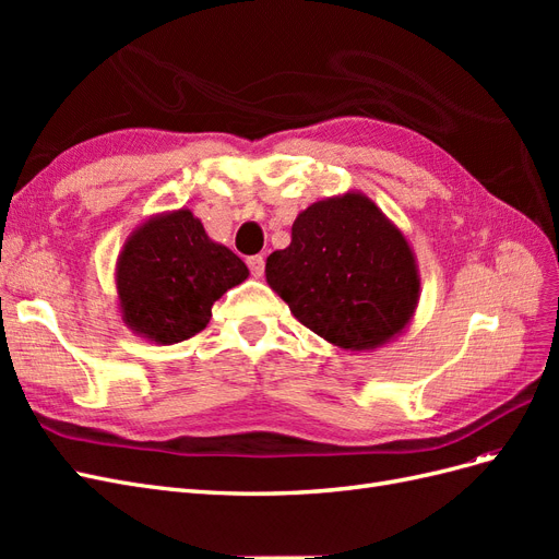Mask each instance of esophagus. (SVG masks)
Segmentation results:
<instances>
[{
    "label": "esophagus",
    "instance_id": "34e87169",
    "mask_svg": "<svg viewBox=\"0 0 559 559\" xmlns=\"http://www.w3.org/2000/svg\"><path fill=\"white\" fill-rule=\"evenodd\" d=\"M247 265H249L253 277H263V270H265V259L263 257H251L247 261Z\"/></svg>",
    "mask_w": 559,
    "mask_h": 559
}]
</instances>
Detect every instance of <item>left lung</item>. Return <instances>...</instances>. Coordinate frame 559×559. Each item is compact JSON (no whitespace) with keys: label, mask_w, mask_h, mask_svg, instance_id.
Instances as JSON below:
<instances>
[{"label":"left lung","mask_w":559,"mask_h":559,"mask_svg":"<svg viewBox=\"0 0 559 559\" xmlns=\"http://www.w3.org/2000/svg\"><path fill=\"white\" fill-rule=\"evenodd\" d=\"M265 282L302 326L333 347L370 352L399 337L419 302V267L401 228L361 191L317 200Z\"/></svg>","instance_id":"1"}]
</instances>
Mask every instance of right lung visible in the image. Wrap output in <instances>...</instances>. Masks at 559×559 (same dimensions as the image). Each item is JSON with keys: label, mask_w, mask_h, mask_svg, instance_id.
<instances>
[{"label": "right lung", "mask_w": 559, "mask_h": 559, "mask_svg": "<svg viewBox=\"0 0 559 559\" xmlns=\"http://www.w3.org/2000/svg\"><path fill=\"white\" fill-rule=\"evenodd\" d=\"M247 277L238 253L214 242L186 207L134 228L114 273L123 324L156 345H175L205 329L214 302Z\"/></svg>", "instance_id": "add662e5"}]
</instances>
